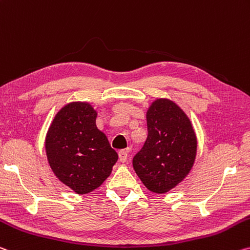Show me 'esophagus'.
Instances as JSON below:
<instances>
[{
	"label": "esophagus",
	"instance_id": "esophagus-1",
	"mask_svg": "<svg viewBox=\"0 0 250 250\" xmlns=\"http://www.w3.org/2000/svg\"><path fill=\"white\" fill-rule=\"evenodd\" d=\"M119 159H120L121 162H125L126 159H128V152L125 150H120L119 151Z\"/></svg>",
	"mask_w": 250,
	"mask_h": 250
}]
</instances>
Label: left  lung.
<instances>
[{"label": "left lung", "mask_w": 250, "mask_h": 250, "mask_svg": "<svg viewBox=\"0 0 250 250\" xmlns=\"http://www.w3.org/2000/svg\"><path fill=\"white\" fill-rule=\"evenodd\" d=\"M148 137L132 159L150 191L165 193L185 179L195 162L197 139L191 122L175 102L157 99L146 111Z\"/></svg>", "instance_id": "1"}]
</instances>
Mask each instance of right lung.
<instances>
[{
  "mask_svg": "<svg viewBox=\"0 0 250 250\" xmlns=\"http://www.w3.org/2000/svg\"><path fill=\"white\" fill-rule=\"evenodd\" d=\"M96 119L97 111L88 102H71L57 113L46 134L51 169L79 195L100 187L118 160Z\"/></svg>",
  "mask_w": 250,
  "mask_h": 250,
  "instance_id": "right-lung-1",
  "label": "right lung"
}]
</instances>
